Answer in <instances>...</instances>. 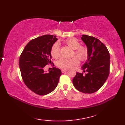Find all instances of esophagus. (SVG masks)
<instances>
[{
    "label": "esophagus",
    "instance_id": "esophagus-1",
    "mask_svg": "<svg viewBox=\"0 0 125 125\" xmlns=\"http://www.w3.org/2000/svg\"><path fill=\"white\" fill-rule=\"evenodd\" d=\"M61 71H62V73H64L67 72V71H68V69H62Z\"/></svg>",
    "mask_w": 125,
    "mask_h": 125
}]
</instances>
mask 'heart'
Masks as SVG:
<instances>
[{"mask_svg":"<svg viewBox=\"0 0 125 125\" xmlns=\"http://www.w3.org/2000/svg\"><path fill=\"white\" fill-rule=\"evenodd\" d=\"M65 43L71 49L74 50V55L77 57L81 61L86 60L88 57V50L87 48L81 46V43L75 39H69L66 40ZM51 55L52 57L56 59L60 56V44L56 42L54 43L51 49ZM78 60L76 57L71 58H62L57 61V65L58 67L62 69H70L73 66L78 65Z\"/></svg>","mask_w":125,"mask_h":125,"instance_id":"b5f03b06","label":"heart"}]
</instances>
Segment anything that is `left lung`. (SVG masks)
I'll return each mask as SVG.
<instances>
[{
    "mask_svg": "<svg viewBox=\"0 0 125 125\" xmlns=\"http://www.w3.org/2000/svg\"><path fill=\"white\" fill-rule=\"evenodd\" d=\"M82 40L88 50V57L81 67L85 75L76 73L73 79L74 87L84 94L97 91L106 81L110 73V56L105 44L94 37L82 35Z\"/></svg>",
    "mask_w": 125,
    "mask_h": 125,
    "instance_id": "obj_1",
    "label": "left lung"
}]
</instances>
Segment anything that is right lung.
<instances>
[{
    "instance_id": "1",
    "label": "right lung",
    "mask_w": 125,
    "mask_h": 125,
    "mask_svg": "<svg viewBox=\"0 0 125 125\" xmlns=\"http://www.w3.org/2000/svg\"><path fill=\"white\" fill-rule=\"evenodd\" d=\"M56 36L44 35L31 40L25 46L19 58V68L23 82L36 94L46 95L57 87L62 73L54 68L46 73L44 68L52 64V47Z\"/></svg>"
}]
</instances>
